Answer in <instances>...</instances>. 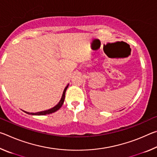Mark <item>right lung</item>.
I'll list each match as a JSON object with an SVG mask.
<instances>
[{"mask_svg":"<svg viewBox=\"0 0 157 157\" xmlns=\"http://www.w3.org/2000/svg\"><path fill=\"white\" fill-rule=\"evenodd\" d=\"M68 88V86L66 87L64 91H63V95H62V97L61 98V100L59 101V102L58 103V104L54 107L53 108L50 109L48 110H46V111H41V112H37V113H29V112H25L28 114H31V115H37V116H41V115H46V114H50V113H54L55 111H57L58 109H59L62 107L63 103V101H64V98H65V94H66V89Z\"/></svg>","mask_w":157,"mask_h":157,"instance_id":"right-lung-1","label":"right lung"}]
</instances>
